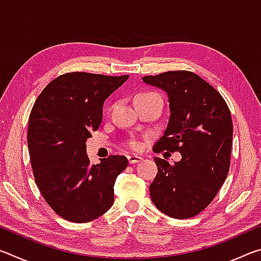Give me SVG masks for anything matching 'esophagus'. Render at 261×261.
<instances>
[{"label":"esophagus","mask_w":261,"mask_h":261,"mask_svg":"<svg viewBox=\"0 0 261 261\" xmlns=\"http://www.w3.org/2000/svg\"><path fill=\"white\" fill-rule=\"evenodd\" d=\"M127 161H129V163H131V165H134V163L143 161V158L136 155V154H131V155H127Z\"/></svg>","instance_id":"esophagus-1"}]
</instances>
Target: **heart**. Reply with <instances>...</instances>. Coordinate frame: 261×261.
I'll use <instances>...</instances> for the list:
<instances>
[{"label": "heart", "instance_id": "obj_1", "mask_svg": "<svg viewBox=\"0 0 261 261\" xmlns=\"http://www.w3.org/2000/svg\"><path fill=\"white\" fill-rule=\"evenodd\" d=\"M156 93H154V92H144V93H140L137 95V98H139V96H146V95H154ZM130 147L131 148H135V149H138L140 147V144L138 141H131L130 143Z\"/></svg>", "mask_w": 261, "mask_h": 261}]
</instances>
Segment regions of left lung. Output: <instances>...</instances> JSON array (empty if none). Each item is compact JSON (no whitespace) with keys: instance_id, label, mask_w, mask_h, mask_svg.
Wrapping results in <instances>:
<instances>
[{"instance_id":"obj_1","label":"left lung","mask_w":261,"mask_h":261,"mask_svg":"<svg viewBox=\"0 0 261 261\" xmlns=\"http://www.w3.org/2000/svg\"><path fill=\"white\" fill-rule=\"evenodd\" d=\"M169 99L170 116L153 151L179 152L174 165L154 158L158 174L149 185L153 204L174 219L199 214L214 199L230 166L232 121L226 101L208 83L191 71L145 76Z\"/></svg>"}]
</instances>
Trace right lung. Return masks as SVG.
<instances>
[{
	"label": "right lung",
	"instance_id": "obj_1",
	"mask_svg": "<svg viewBox=\"0 0 261 261\" xmlns=\"http://www.w3.org/2000/svg\"><path fill=\"white\" fill-rule=\"evenodd\" d=\"M69 72L43 88L31 110L28 144L37 187L56 214L93 221L114 202V185L127 167L123 155L90 165L86 140L99 129L103 102L126 79Z\"/></svg>",
	"mask_w": 261,
	"mask_h": 261
}]
</instances>
